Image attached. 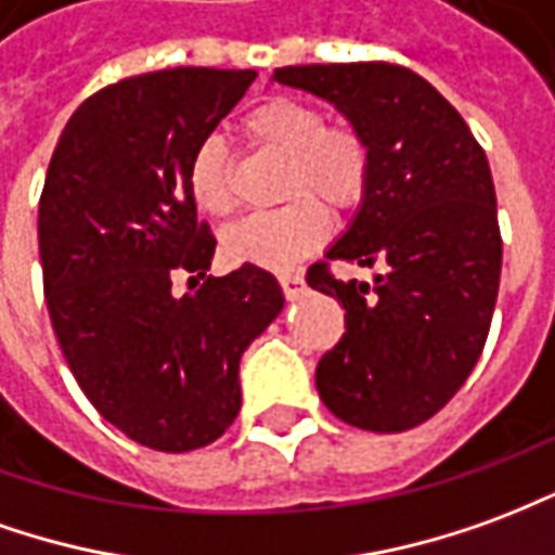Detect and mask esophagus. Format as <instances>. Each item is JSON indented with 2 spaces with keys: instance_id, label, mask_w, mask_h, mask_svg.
Wrapping results in <instances>:
<instances>
[{
  "instance_id": "1",
  "label": "esophagus",
  "mask_w": 555,
  "mask_h": 555,
  "mask_svg": "<svg viewBox=\"0 0 555 555\" xmlns=\"http://www.w3.org/2000/svg\"><path fill=\"white\" fill-rule=\"evenodd\" d=\"M278 284H281L286 298H298L301 293H305V278H301L298 271H286V274H281V278H278Z\"/></svg>"
}]
</instances>
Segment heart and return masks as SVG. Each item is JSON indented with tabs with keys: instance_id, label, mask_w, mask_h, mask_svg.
Masks as SVG:
<instances>
[{
	"instance_id": "1",
	"label": "heart",
	"mask_w": 555,
	"mask_h": 555,
	"mask_svg": "<svg viewBox=\"0 0 555 555\" xmlns=\"http://www.w3.org/2000/svg\"><path fill=\"white\" fill-rule=\"evenodd\" d=\"M242 133L266 158L284 160V208L247 218L223 235L233 262L286 271L328 238L332 218L359 208L367 196L373 152L367 137L349 121H328L325 109L298 98H269L242 119ZM188 194L199 211L227 218L238 208V182L230 149L208 137L188 160Z\"/></svg>"
}]
</instances>
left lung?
<instances>
[{
  "label": "left lung",
  "mask_w": 555,
  "mask_h": 555,
  "mask_svg": "<svg viewBox=\"0 0 555 555\" xmlns=\"http://www.w3.org/2000/svg\"><path fill=\"white\" fill-rule=\"evenodd\" d=\"M274 80L332 101L373 152L361 211L325 257L384 271L371 287L334 279L327 259L308 269L347 325L317 364V391L352 427L412 430L466 383L496 308L502 235L485 149L403 65H286Z\"/></svg>",
  "instance_id": "8db88e82"
}]
</instances>
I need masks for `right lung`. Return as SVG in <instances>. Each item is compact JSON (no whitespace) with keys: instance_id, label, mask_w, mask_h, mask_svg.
I'll return each mask as SVG.
<instances>
[{"instance_id":"right-lung-1","label":"right lung","mask_w":555,"mask_h":555,"mask_svg":"<svg viewBox=\"0 0 555 555\" xmlns=\"http://www.w3.org/2000/svg\"><path fill=\"white\" fill-rule=\"evenodd\" d=\"M257 70L167 68L82 101L50 158L38 247L62 356L82 395L133 442L194 451L242 410L238 361L284 293L259 266L206 274L215 235L188 160ZM203 280L179 299L171 281Z\"/></svg>"}]
</instances>
